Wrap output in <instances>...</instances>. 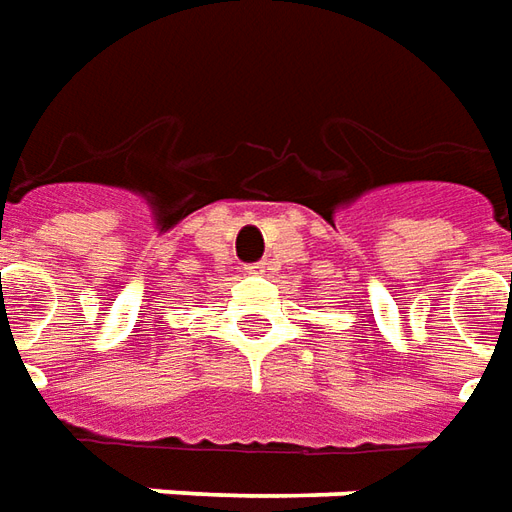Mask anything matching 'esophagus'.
Wrapping results in <instances>:
<instances>
[{
  "mask_svg": "<svg viewBox=\"0 0 512 512\" xmlns=\"http://www.w3.org/2000/svg\"><path fill=\"white\" fill-rule=\"evenodd\" d=\"M248 273H253V276H259V273H267V262H253L245 267Z\"/></svg>",
  "mask_w": 512,
  "mask_h": 512,
  "instance_id": "esophagus-1",
  "label": "esophagus"
}]
</instances>
